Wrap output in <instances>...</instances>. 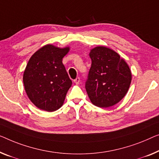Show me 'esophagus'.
<instances>
[{
	"mask_svg": "<svg viewBox=\"0 0 159 159\" xmlns=\"http://www.w3.org/2000/svg\"><path fill=\"white\" fill-rule=\"evenodd\" d=\"M73 81H74V83H75V84H79V83H80V78L79 77H77L76 79H74V80H73Z\"/></svg>",
	"mask_w": 159,
	"mask_h": 159,
	"instance_id": "obj_1",
	"label": "esophagus"
}]
</instances>
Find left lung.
Wrapping results in <instances>:
<instances>
[{"instance_id": "8db88e82", "label": "left lung", "mask_w": 159, "mask_h": 159, "mask_svg": "<svg viewBox=\"0 0 159 159\" xmlns=\"http://www.w3.org/2000/svg\"><path fill=\"white\" fill-rule=\"evenodd\" d=\"M86 81V92L93 105L101 108L112 106L125 96L131 82L127 63L114 51L103 46L92 49Z\"/></svg>"}]
</instances>
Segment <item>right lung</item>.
Wrapping results in <instances>:
<instances>
[{
  "instance_id": "obj_1",
  "label": "right lung",
  "mask_w": 159,
  "mask_h": 159,
  "mask_svg": "<svg viewBox=\"0 0 159 159\" xmlns=\"http://www.w3.org/2000/svg\"><path fill=\"white\" fill-rule=\"evenodd\" d=\"M69 48L46 45L31 56L23 73V84L28 98L41 110L55 111L62 106L71 86L62 59Z\"/></svg>"
}]
</instances>
